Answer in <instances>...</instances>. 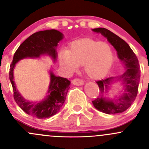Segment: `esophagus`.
<instances>
[{
    "label": "esophagus",
    "instance_id": "34e87169",
    "mask_svg": "<svg viewBox=\"0 0 149 149\" xmlns=\"http://www.w3.org/2000/svg\"><path fill=\"white\" fill-rule=\"evenodd\" d=\"M72 83H73V84H74V85H76V86H82V85H84V81L81 80V79H73V80L72 81Z\"/></svg>",
    "mask_w": 149,
    "mask_h": 149
}]
</instances>
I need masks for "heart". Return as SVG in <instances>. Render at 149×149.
Instances as JSON below:
<instances>
[{"instance_id":"heart-1","label":"heart","mask_w":149,"mask_h":149,"mask_svg":"<svg viewBox=\"0 0 149 149\" xmlns=\"http://www.w3.org/2000/svg\"><path fill=\"white\" fill-rule=\"evenodd\" d=\"M59 62L69 73L84 65L86 74L94 80L104 77L112 67L114 55L112 47L106 42L90 38L80 39L70 43L68 50L59 54Z\"/></svg>"}]
</instances>
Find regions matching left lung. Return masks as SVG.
I'll list each match as a JSON object with an SVG mask.
<instances>
[{"instance_id":"1","label":"left lung","mask_w":149,"mask_h":149,"mask_svg":"<svg viewBox=\"0 0 149 149\" xmlns=\"http://www.w3.org/2000/svg\"><path fill=\"white\" fill-rule=\"evenodd\" d=\"M92 31L100 33L107 38L116 49L118 58L125 68L124 73L118 79L109 77L97 81L100 90V95L92 101L93 105L96 109L104 113L111 115L121 113L131 106L137 96L141 78L139 60L128 44L113 32L105 28L93 29ZM118 81L121 82L123 87L119 95L114 98L104 96V93L109 92L111 86Z\"/></svg>"}]
</instances>
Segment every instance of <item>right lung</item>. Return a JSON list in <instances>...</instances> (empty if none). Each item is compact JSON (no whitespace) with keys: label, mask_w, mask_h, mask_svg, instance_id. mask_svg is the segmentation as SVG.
Listing matches in <instances>:
<instances>
[{"label":"right lung","mask_w":149,"mask_h":149,"mask_svg":"<svg viewBox=\"0 0 149 149\" xmlns=\"http://www.w3.org/2000/svg\"><path fill=\"white\" fill-rule=\"evenodd\" d=\"M63 39V33L55 29L34 33L20 45L10 65L9 79L13 87L15 101L26 114L39 119L50 118L61 110L65 102L70 81L65 78L55 76L50 70L47 95L42 100L31 102L24 98L17 90L13 77V70L16 64L24 58H40L43 55H47L55 62L58 58L57 47Z\"/></svg>","instance_id":"obj_1"}]
</instances>
